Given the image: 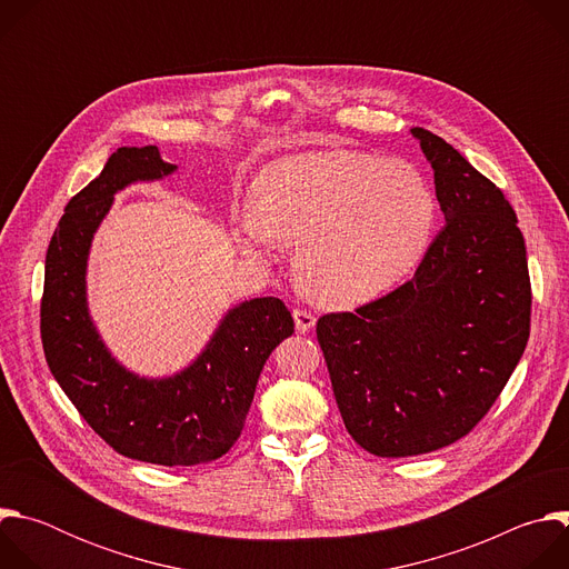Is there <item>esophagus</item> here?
Returning <instances> with one entry per match:
<instances>
[{"mask_svg":"<svg viewBox=\"0 0 569 569\" xmlns=\"http://www.w3.org/2000/svg\"><path fill=\"white\" fill-rule=\"evenodd\" d=\"M292 317H295V327H297L299 333H308L315 327V315H310L303 308H295Z\"/></svg>","mask_w":569,"mask_h":569,"instance_id":"1","label":"esophagus"}]
</instances>
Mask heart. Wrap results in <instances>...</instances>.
Segmentation results:
<instances>
[{
    "label": "heart",
    "instance_id": "obj_1",
    "mask_svg": "<svg viewBox=\"0 0 569 569\" xmlns=\"http://www.w3.org/2000/svg\"><path fill=\"white\" fill-rule=\"evenodd\" d=\"M435 220V191L410 161L306 150L254 178L233 240L259 261H270L277 242L297 246L299 288L321 306L349 308L389 292L421 263Z\"/></svg>",
    "mask_w": 569,
    "mask_h": 569
}]
</instances>
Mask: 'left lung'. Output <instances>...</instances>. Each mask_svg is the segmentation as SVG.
Wrapping results in <instances>:
<instances>
[{"label":"left lung","instance_id":"1","mask_svg":"<svg viewBox=\"0 0 569 569\" xmlns=\"http://www.w3.org/2000/svg\"><path fill=\"white\" fill-rule=\"evenodd\" d=\"M446 216L415 279L317 321L349 435L376 457H412L466 437L520 362L531 319L525 238L505 193L423 128Z\"/></svg>","mask_w":569,"mask_h":569}]
</instances>
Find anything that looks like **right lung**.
<instances>
[{
  "instance_id": "add662e5",
  "label": "right lung",
  "mask_w": 569,
  "mask_h": 569,
  "mask_svg": "<svg viewBox=\"0 0 569 569\" xmlns=\"http://www.w3.org/2000/svg\"><path fill=\"white\" fill-rule=\"evenodd\" d=\"M176 169L157 146H123L69 200L47 250L40 333L53 378L108 446L137 461L198 466L240 437L263 365L295 321L281 299L257 297L233 306L204 351L171 378H139L112 358L88 308L92 238L114 193Z\"/></svg>"
}]
</instances>
